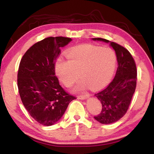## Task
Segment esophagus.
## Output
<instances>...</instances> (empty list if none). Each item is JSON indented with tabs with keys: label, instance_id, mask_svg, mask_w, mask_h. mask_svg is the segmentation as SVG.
Instances as JSON below:
<instances>
[{
	"label": "esophagus",
	"instance_id": "1",
	"mask_svg": "<svg viewBox=\"0 0 154 154\" xmlns=\"http://www.w3.org/2000/svg\"><path fill=\"white\" fill-rule=\"evenodd\" d=\"M90 97V94H85L83 95H81L78 96V98L80 99V100H85V99H87Z\"/></svg>",
	"mask_w": 154,
	"mask_h": 154
}]
</instances>
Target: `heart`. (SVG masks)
I'll use <instances>...</instances> for the list:
<instances>
[{
  "label": "heart",
  "instance_id": "heart-1",
  "mask_svg": "<svg viewBox=\"0 0 154 154\" xmlns=\"http://www.w3.org/2000/svg\"><path fill=\"white\" fill-rule=\"evenodd\" d=\"M68 60L59 58L55 64L56 75L66 87L72 85L79 77L83 79L74 88L80 92L89 86L97 90L110 82L116 71L117 56L110 48L79 45L66 52Z\"/></svg>",
  "mask_w": 154,
  "mask_h": 154
}]
</instances>
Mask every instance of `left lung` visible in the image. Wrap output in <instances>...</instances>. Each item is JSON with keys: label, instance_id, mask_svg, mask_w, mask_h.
Wrapping results in <instances>:
<instances>
[{"label": "left lung", "instance_id": "1", "mask_svg": "<svg viewBox=\"0 0 154 154\" xmlns=\"http://www.w3.org/2000/svg\"><path fill=\"white\" fill-rule=\"evenodd\" d=\"M94 41L109 43L116 51L118 69L113 80L103 90L94 95L102 104V111L94 119L103 124L114 123L126 114L137 85V67L130 52L119 44L102 38Z\"/></svg>", "mask_w": 154, "mask_h": 154}]
</instances>
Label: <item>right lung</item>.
Wrapping results in <instances>:
<instances>
[{"label":"right lung","mask_w":154,"mask_h":154,"mask_svg":"<svg viewBox=\"0 0 154 154\" xmlns=\"http://www.w3.org/2000/svg\"><path fill=\"white\" fill-rule=\"evenodd\" d=\"M71 41L63 36L44 38L28 49L20 61L17 86L21 100L31 117L43 126L56 124L76 99L65 92L55 76L60 48Z\"/></svg>","instance_id":"obj_1"}]
</instances>
